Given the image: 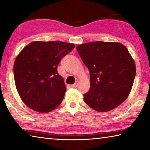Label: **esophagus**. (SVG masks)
<instances>
[{"label":"esophagus","instance_id":"34e87169","mask_svg":"<svg viewBox=\"0 0 150 150\" xmlns=\"http://www.w3.org/2000/svg\"><path fill=\"white\" fill-rule=\"evenodd\" d=\"M77 86V83H75V84H73V85H71V87H76Z\"/></svg>","mask_w":150,"mask_h":150}]
</instances>
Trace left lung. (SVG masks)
<instances>
[{"instance_id": "1", "label": "left lung", "mask_w": 150, "mask_h": 150, "mask_svg": "<svg viewBox=\"0 0 150 150\" xmlns=\"http://www.w3.org/2000/svg\"><path fill=\"white\" fill-rule=\"evenodd\" d=\"M90 73V89L84 101L98 112H108L126 99L136 76L132 57L124 45L94 42L77 47Z\"/></svg>"}]
</instances>
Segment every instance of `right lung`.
I'll list each match as a JSON object with an SVG mask.
<instances>
[{
	"label": "right lung",
	"instance_id": "1",
	"mask_svg": "<svg viewBox=\"0 0 150 150\" xmlns=\"http://www.w3.org/2000/svg\"><path fill=\"white\" fill-rule=\"evenodd\" d=\"M74 48L63 42H34L18 54L14 64L15 85L29 108L45 113L62 102L66 87L57 66Z\"/></svg>",
	"mask_w": 150,
	"mask_h": 150
}]
</instances>
